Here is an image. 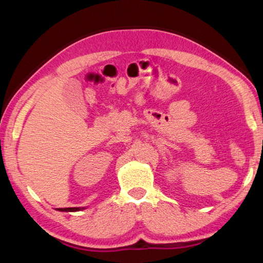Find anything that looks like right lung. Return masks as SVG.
Wrapping results in <instances>:
<instances>
[{
	"instance_id": "add662e5",
	"label": "right lung",
	"mask_w": 263,
	"mask_h": 263,
	"mask_svg": "<svg viewBox=\"0 0 263 263\" xmlns=\"http://www.w3.org/2000/svg\"><path fill=\"white\" fill-rule=\"evenodd\" d=\"M58 210H59V211H66V212H67V211H79V210H82V209L81 208H61V209H58Z\"/></svg>"
}]
</instances>
